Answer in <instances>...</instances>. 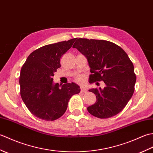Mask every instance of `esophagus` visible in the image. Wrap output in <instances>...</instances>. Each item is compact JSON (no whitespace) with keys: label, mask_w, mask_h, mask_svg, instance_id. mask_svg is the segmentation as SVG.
Here are the masks:
<instances>
[{"label":"esophagus","mask_w":153,"mask_h":153,"mask_svg":"<svg viewBox=\"0 0 153 153\" xmlns=\"http://www.w3.org/2000/svg\"><path fill=\"white\" fill-rule=\"evenodd\" d=\"M81 92H82V93H86L87 90L85 88H84V87H82V88H81Z\"/></svg>","instance_id":"34e87169"}]
</instances>
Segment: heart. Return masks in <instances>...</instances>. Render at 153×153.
<instances>
[{"instance_id":"b5f03b06","label":"heart","mask_w":153,"mask_h":153,"mask_svg":"<svg viewBox=\"0 0 153 153\" xmlns=\"http://www.w3.org/2000/svg\"><path fill=\"white\" fill-rule=\"evenodd\" d=\"M85 76H83V75H79V76H77V77H76V78H75V81L79 84L83 83L85 82Z\"/></svg>"}]
</instances>
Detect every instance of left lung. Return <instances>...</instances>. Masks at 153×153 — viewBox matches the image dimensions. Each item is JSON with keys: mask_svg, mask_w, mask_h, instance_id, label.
Masks as SVG:
<instances>
[{"mask_svg": "<svg viewBox=\"0 0 153 153\" xmlns=\"http://www.w3.org/2000/svg\"><path fill=\"white\" fill-rule=\"evenodd\" d=\"M86 56L90 66L89 83L103 81L104 88L89 90L97 101L87 107L91 114L108 118L124 108L135 90L136 76L128 54L115 43L105 40L77 39L73 45ZM99 84V83H98Z\"/></svg>", "mask_w": 153, "mask_h": 153, "instance_id": "left-lung-1", "label": "left lung"}]
</instances>
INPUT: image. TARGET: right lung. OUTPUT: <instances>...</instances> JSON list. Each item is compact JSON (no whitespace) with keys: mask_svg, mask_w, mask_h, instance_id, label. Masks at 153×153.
Listing matches in <instances>:
<instances>
[{"mask_svg":"<svg viewBox=\"0 0 153 153\" xmlns=\"http://www.w3.org/2000/svg\"><path fill=\"white\" fill-rule=\"evenodd\" d=\"M76 38L47 45L34 51L23 65L19 76L20 95L30 112L37 118L53 121L66 112L71 96L80 92L76 83L60 87L53 82L60 58L72 46Z\"/></svg>","mask_w":153,"mask_h":153,"instance_id":"add662e5","label":"right lung"}]
</instances>
